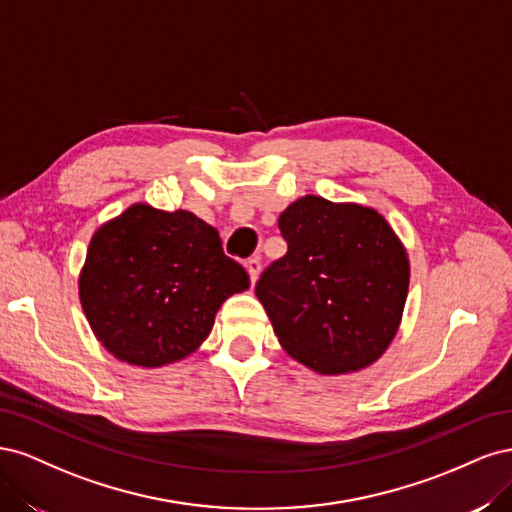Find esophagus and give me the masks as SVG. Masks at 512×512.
Returning a JSON list of instances; mask_svg holds the SVG:
<instances>
[{"mask_svg": "<svg viewBox=\"0 0 512 512\" xmlns=\"http://www.w3.org/2000/svg\"><path fill=\"white\" fill-rule=\"evenodd\" d=\"M245 269H247V273H250V280L254 284L258 280V275H260V260L258 258L245 260Z\"/></svg>", "mask_w": 512, "mask_h": 512, "instance_id": "1", "label": "esophagus"}]
</instances>
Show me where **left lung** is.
Segmentation results:
<instances>
[{
	"instance_id": "8db88e82",
	"label": "left lung",
	"mask_w": 512,
	"mask_h": 512,
	"mask_svg": "<svg viewBox=\"0 0 512 512\" xmlns=\"http://www.w3.org/2000/svg\"><path fill=\"white\" fill-rule=\"evenodd\" d=\"M288 252L256 282L284 350L318 374L359 371L397 333L410 282L404 245L382 215L303 196L280 215Z\"/></svg>"
}]
</instances>
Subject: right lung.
I'll use <instances>...</instances> for the list:
<instances>
[{
    "instance_id": "add662e5",
    "label": "right lung",
    "mask_w": 512,
    "mask_h": 512,
    "mask_svg": "<svg viewBox=\"0 0 512 512\" xmlns=\"http://www.w3.org/2000/svg\"><path fill=\"white\" fill-rule=\"evenodd\" d=\"M247 286L213 226L190 211L132 205L91 239L79 294L108 352L160 367L203 344L220 305Z\"/></svg>"
}]
</instances>
